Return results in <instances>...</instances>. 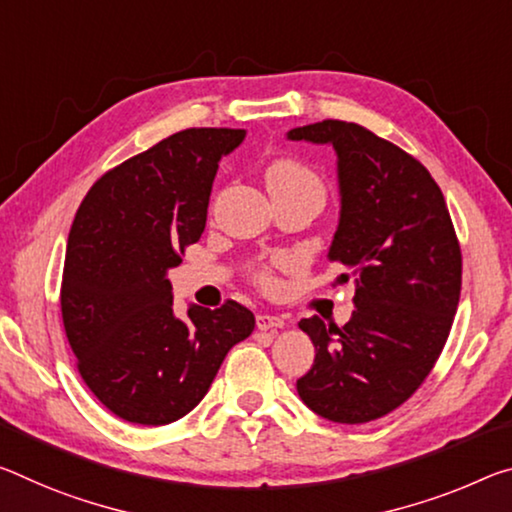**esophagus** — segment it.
I'll return each mask as SVG.
<instances>
[{"instance_id": "obj_1", "label": "esophagus", "mask_w": 512, "mask_h": 512, "mask_svg": "<svg viewBox=\"0 0 512 512\" xmlns=\"http://www.w3.org/2000/svg\"><path fill=\"white\" fill-rule=\"evenodd\" d=\"M257 328L259 330H280V328H285V319H280V316H273V314H259Z\"/></svg>"}]
</instances>
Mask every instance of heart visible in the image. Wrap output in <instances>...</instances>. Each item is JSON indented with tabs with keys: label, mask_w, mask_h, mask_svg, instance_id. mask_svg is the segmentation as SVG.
Here are the masks:
<instances>
[{
	"label": "heart",
	"mask_w": 512,
	"mask_h": 512,
	"mask_svg": "<svg viewBox=\"0 0 512 512\" xmlns=\"http://www.w3.org/2000/svg\"><path fill=\"white\" fill-rule=\"evenodd\" d=\"M269 186H305V189H314L321 193V182L316 180V175L312 170H307L305 166H300L298 161L291 159H282L275 161V164L269 168ZM257 278L269 285L271 275L266 271H259Z\"/></svg>",
	"instance_id": "b5f03b06"
}]
</instances>
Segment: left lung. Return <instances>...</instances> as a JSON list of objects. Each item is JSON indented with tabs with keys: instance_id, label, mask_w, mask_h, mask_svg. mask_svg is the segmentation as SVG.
<instances>
[{
	"instance_id": "obj_1",
	"label": "left lung",
	"mask_w": 512,
	"mask_h": 512,
	"mask_svg": "<svg viewBox=\"0 0 512 512\" xmlns=\"http://www.w3.org/2000/svg\"><path fill=\"white\" fill-rule=\"evenodd\" d=\"M289 141L332 145L339 223L328 259L355 285L342 328L303 319L316 348L296 389L316 415L364 424L417 392L449 337L462 257L440 186L408 152L344 120L296 127Z\"/></svg>"
}]
</instances>
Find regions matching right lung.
<instances>
[{"mask_svg": "<svg viewBox=\"0 0 512 512\" xmlns=\"http://www.w3.org/2000/svg\"><path fill=\"white\" fill-rule=\"evenodd\" d=\"M246 129H184L109 170L70 227L61 312L88 389L120 419L164 426L196 408L255 328L237 300L173 312L168 271L200 239L218 161Z\"/></svg>", "mask_w": 512, "mask_h": 512, "instance_id": "right-lung-1", "label": "right lung"}]
</instances>
